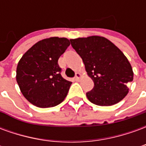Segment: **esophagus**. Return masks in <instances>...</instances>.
Returning <instances> with one entry per match:
<instances>
[{"instance_id":"34e87169","label":"esophagus","mask_w":146,"mask_h":146,"mask_svg":"<svg viewBox=\"0 0 146 146\" xmlns=\"http://www.w3.org/2000/svg\"><path fill=\"white\" fill-rule=\"evenodd\" d=\"M80 78H81V74H80V73H76V76H75V80L78 81V80H80Z\"/></svg>"}]
</instances>
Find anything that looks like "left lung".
<instances>
[{
	"instance_id": "1",
	"label": "left lung",
	"mask_w": 146,
	"mask_h": 146,
	"mask_svg": "<svg viewBox=\"0 0 146 146\" xmlns=\"http://www.w3.org/2000/svg\"><path fill=\"white\" fill-rule=\"evenodd\" d=\"M70 42L95 84L92 91L86 93L89 101L101 106L121 101L127 95V86L134 76L131 66L122 51L103 36L80 37Z\"/></svg>"
}]
</instances>
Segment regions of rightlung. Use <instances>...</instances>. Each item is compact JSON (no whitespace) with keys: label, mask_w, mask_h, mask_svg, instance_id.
I'll return each instance as SVG.
<instances>
[{"label":"right lung","mask_w":146,"mask_h":146,"mask_svg":"<svg viewBox=\"0 0 146 146\" xmlns=\"http://www.w3.org/2000/svg\"><path fill=\"white\" fill-rule=\"evenodd\" d=\"M65 37L40 40L23 55L16 69V80L22 94L31 104L50 108L66 97L72 82L61 75L58 60L70 46Z\"/></svg>","instance_id":"add662e5"}]
</instances>
